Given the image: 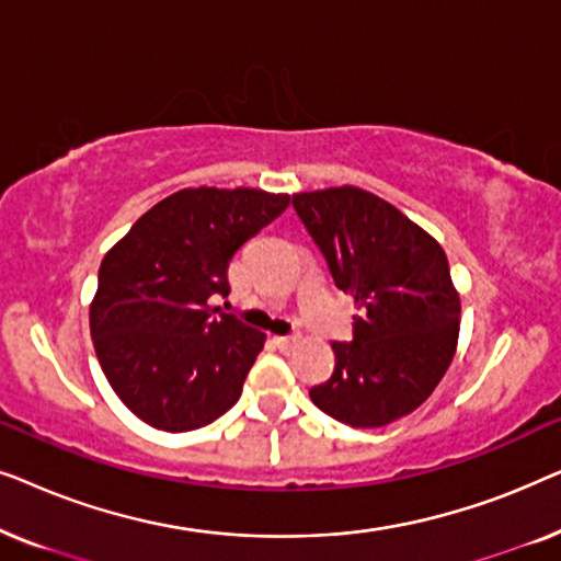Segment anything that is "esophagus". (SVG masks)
Here are the masks:
<instances>
[{"mask_svg": "<svg viewBox=\"0 0 561 561\" xmlns=\"http://www.w3.org/2000/svg\"><path fill=\"white\" fill-rule=\"evenodd\" d=\"M275 347H278L280 352H288V350H294V344H296V336H275Z\"/></svg>", "mask_w": 561, "mask_h": 561, "instance_id": "esophagus-1", "label": "esophagus"}]
</instances>
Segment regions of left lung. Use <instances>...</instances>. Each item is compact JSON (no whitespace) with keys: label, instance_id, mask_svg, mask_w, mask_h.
I'll list each match as a JSON object with an SVG mask.
<instances>
[{"label":"left lung","instance_id":"obj_1","mask_svg":"<svg viewBox=\"0 0 561 561\" xmlns=\"http://www.w3.org/2000/svg\"><path fill=\"white\" fill-rule=\"evenodd\" d=\"M294 209L336 288L355 298L352 342H334V373L309 390L327 416L355 428L416 411L455 357L459 296L442 244L355 186L296 194Z\"/></svg>","mask_w":561,"mask_h":561}]
</instances>
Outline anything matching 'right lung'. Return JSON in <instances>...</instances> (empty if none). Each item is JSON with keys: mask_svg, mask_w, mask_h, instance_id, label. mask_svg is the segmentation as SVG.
Returning a JSON list of instances; mask_svg holds the SVG:
<instances>
[{"mask_svg": "<svg viewBox=\"0 0 561 561\" xmlns=\"http://www.w3.org/2000/svg\"><path fill=\"white\" fill-rule=\"evenodd\" d=\"M288 204L257 188H183L104 255L91 340L114 393L145 424L191 432L237 403L265 334L211 298L229 294L234 252Z\"/></svg>", "mask_w": 561, "mask_h": 561, "instance_id": "right-lung-1", "label": "right lung"}]
</instances>
